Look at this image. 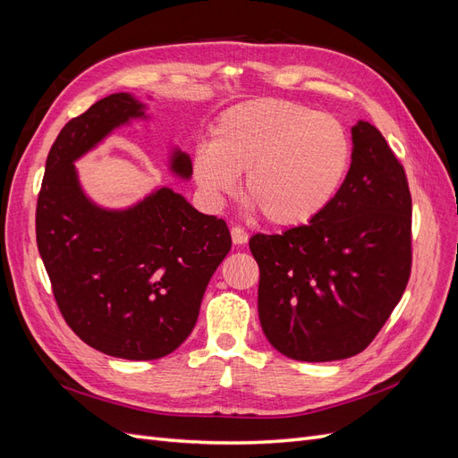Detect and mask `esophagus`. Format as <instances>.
<instances>
[{"mask_svg": "<svg viewBox=\"0 0 458 458\" xmlns=\"http://www.w3.org/2000/svg\"><path fill=\"white\" fill-rule=\"evenodd\" d=\"M231 239L237 246H242V244L248 242V233L242 227L234 225V227H231Z\"/></svg>", "mask_w": 458, "mask_h": 458, "instance_id": "esophagus-1", "label": "esophagus"}]
</instances>
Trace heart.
Returning <instances> with one entry per match:
<instances>
[{"label":"heart","mask_w":458,"mask_h":458,"mask_svg":"<svg viewBox=\"0 0 458 458\" xmlns=\"http://www.w3.org/2000/svg\"><path fill=\"white\" fill-rule=\"evenodd\" d=\"M353 143L344 123L310 106L261 99L233 106L192 152V177L219 204L242 174V192L275 227H306L336 200Z\"/></svg>","instance_id":"obj_1"}]
</instances>
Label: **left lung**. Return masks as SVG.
<instances>
[{
  "instance_id": "obj_1",
  "label": "left lung",
  "mask_w": 458,
  "mask_h": 458,
  "mask_svg": "<svg viewBox=\"0 0 458 458\" xmlns=\"http://www.w3.org/2000/svg\"><path fill=\"white\" fill-rule=\"evenodd\" d=\"M328 210L306 227L254 234L263 335L296 361H338L378 335L409 283L411 191L403 165L369 122Z\"/></svg>"
}]
</instances>
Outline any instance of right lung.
<instances>
[{"label":"right lung","instance_id":"obj_1","mask_svg":"<svg viewBox=\"0 0 458 458\" xmlns=\"http://www.w3.org/2000/svg\"><path fill=\"white\" fill-rule=\"evenodd\" d=\"M145 105L114 93L72 118L55 140L36 206V241L55 301L80 340L113 357L172 353L195 328L204 290L231 250L224 219L162 187L128 210H105L80 187L74 160ZM172 172L191 177L174 150Z\"/></svg>","mask_w":458,"mask_h":458}]
</instances>
